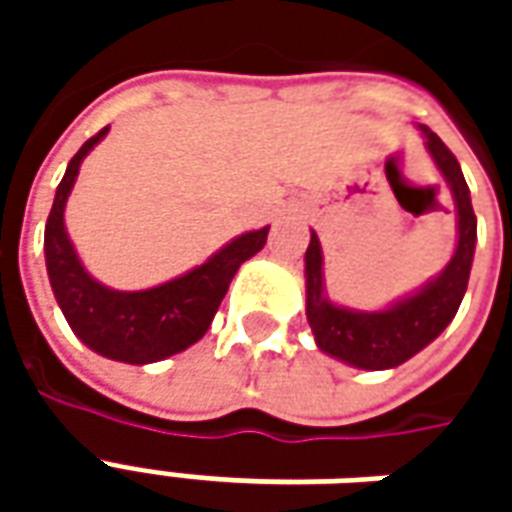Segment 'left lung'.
<instances>
[{
    "label": "left lung",
    "mask_w": 512,
    "mask_h": 512,
    "mask_svg": "<svg viewBox=\"0 0 512 512\" xmlns=\"http://www.w3.org/2000/svg\"><path fill=\"white\" fill-rule=\"evenodd\" d=\"M425 134V147L436 161L441 178L447 180L458 211V244L450 263L439 277L417 290L414 296L395 301L378 312H359L337 307L323 293V252L318 235H310L304 255L307 277V321L315 334V343L323 354L340 359L359 370H389L403 365L439 337L461 307L469 285L474 244H477V216H474L469 186L463 178L458 158L430 128L419 126Z\"/></svg>",
    "instance_id": "obj_1"
}]
</instances>
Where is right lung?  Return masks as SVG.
<instances>
[{
  "label": "right lung",
  "instance_id": "add662e5",
  "mask_svg": "<svg viewBox=\"0 0 512 512\" xmlns=\"http://www.w3.org/2000/svg\"><path fill=\"white\" fill-rule=\"evenodd\" d=\"M109 126L90 136L71 158L65 178L57 186L46 222V271L54 299L60 304L73 334L95 354L150 365L186 351L202 340L235 271L266 246L268 227L233 238L189 274L147 290H112L84 271L82 260L65 233V202L71 194L84 156L106 136Z\"/></svg>",
  "mask_w": 512,
  "mask_h": 512
}]
</instances>
